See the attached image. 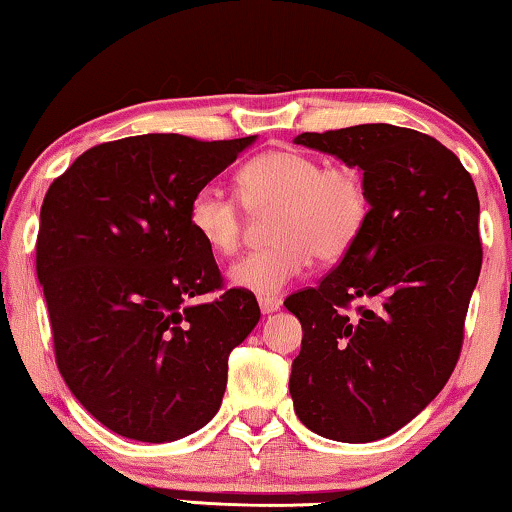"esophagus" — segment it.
Wrapping results in <instances>:
<instances>
[{"label":"esophagus","mask_w":512,"mask_h":512,"mask_svg":"<svg viewBox=\"0 0 512 512\" xmlns=\"http://www.w3.org/2000/svg\"><path fill=\"white\" fill-rule=\"evenodd\" d=\"M259 311H262L264 315H271L276 313L280 306H283V299L280 297H259Z\"/></svg>","instance_id":"esophagus-1"}]
</instances>
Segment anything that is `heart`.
<instances>
[{
    "instance_id": "heart-1",
    "label": "heart",
    "mask_w": 512,
    "mask_h": 512,
    "mask_svg": "<svg viewBox=\"0 0 512 512\" xmlns=\"http://www.w3.org/2000/svg\"><path fill=\"white\" fill-rule=\"evenodd\" d=\"M248 213H273L271 246L241 257L229 280L241 290L273 297L318 262H338L355 248L371 213L369 185L352 164H327L304 150L280 148L257 155L236 176ZM190 225L215 255L241 246L246 218L234 197L206 185L190 201Z\"/></svg>"
}]
</instances>
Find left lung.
Listing matches in <instances>:
<instances>
[{"label": "left lung", "instance_id": "1", "mask_svg": "<svg viewBox=\"0 0 512 512\" xmlns=\"http://www.w3.org/2000/svg\"><path fill=\"white\" fill-rule=\"evenodd\" d=\"M294 143L362 169L371 197L355 248L318 287L285 299L304 329L294 410L331 441H378L427 408L455 371L482 264L478 192L452 150L408 127L304 132Z\"/></svg>", "mask_w": 512, "mask_h": 512}]
</instances>
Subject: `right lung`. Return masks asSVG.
<instances>
[{
  "label": "right lung",
  "instance_id": "right-lung-1",
  "mask_svg": "<svg viewBox=\"0 0 512 512\" xmlns=\"http://www.w3.org/2000/svg\"><path fill=\"white\" fill-rule=\"evenodd\" d=\"M255 139L99 143L43 197L37 276L57 369L115 434L167 443L218 413L229 352L259 306L241 287L197 301L222 290V276L190 225V201Z\"/></svg>",
  "mask_w": 512,
  "mask_h": 512
}]
</instances>
